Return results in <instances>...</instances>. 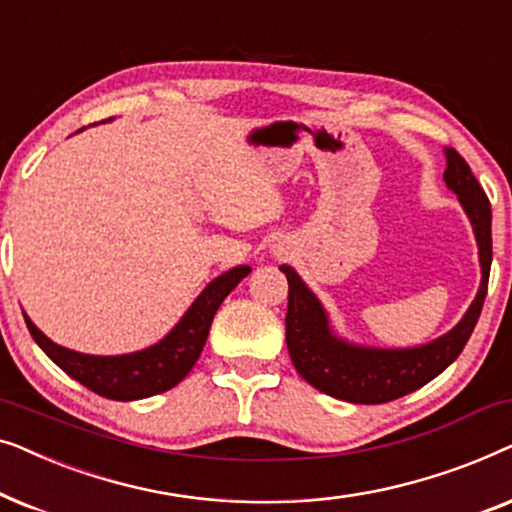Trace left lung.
<instances>
[{"instance_id": "left-lung-1", "label": "left lung", "mask_w": 512, "mask_h": 512, "mask_svg": "<svg viewBox=\"0 0 512 512\" xmlns=\"http://www.w3.org/2000/svg\"><path fill=\"white\" fill-rule=\"evenodd\" d=\"M445 184L471 219L482 279L478 296L464 319L450 333L422 347L377 349L345 342L331 331L328 314L319 298L307 289L291 265H279L289 279V310H286V347L298 375L314 389L340 401L377 405L412 394L438 377L461 354L471 338L487 296L492 268V207L471 167L454 149H445Z\"/></svg>"}]
</instances>
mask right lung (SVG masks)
Here are the masks:
<instances>
[{
  "label": "right lung",
  "mask_w": 512,
  "mask_h": 512,
  "mask_svg": "<svg viewBox=\"0 0 512 512\" xmlns=\"http://www.w3.org/2000/svg\"><path fill=\"white\" fill-rule=\"evenodd\" d=\"M251 272L249 265L223 272L195 298L177 326L156 345L121 356H90L55 345L25 314L32 338L69 377L111 401H137L177 387L198 361L219 305Z\"/></svg>",
  "instance_id": "1"
}]
</instances>
